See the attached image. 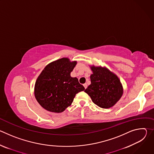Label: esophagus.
Instances as JSON below:
<instances>
[{
	"label": "esophagus",
	"instance_id": "esophagus-1",
	"mask_svg": "<svg viewBox=\"0 0 154 154\" xmlns=\"http://www.w3.org/2000/svg\"><path fill=\"white\" fill-rule=\"evenodd\" d=\"M83 86H84V87H85V89L86 88L87 86H88V85H87V84H86V83H85V84H83Z\"/></svg>",
	"mask_w": 154,
	"mask_h": 154
}]
</instances>
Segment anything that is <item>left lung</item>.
<instances>
[{
    "label": "left lung",
    "mask_w": 154,
    "mask_h": 154,
    "mask_svg": "<svg viewBox=\"0 0 154 154\" xmlns=\"http://www.w3.org/2000/svg\"><path fill=\"white\" fill-rule=\"evenodd\" d=\"M91 85L85 92L93 102L103 108L113 106L122 95V86L118 77L106 68L91 67Z\"/></svg>",
    "instance_id": "left-lung-1"
}]
</instances>
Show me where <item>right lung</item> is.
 I'll return each mask as SVG.
<instances>
[{
  "label": "right lung",
  "instance_id": "add662e5",
  "mask_svg": "<svg viewBox=\"0 0 154 154\" xmlns=\"http://www.w3.org/2000/svg\"><path fill=\"white\" fill-rule=\"evenodd\" d=\"M76 63L63 58L49 64L42 71L35 83V95L44 108L63 112L72 103L75 94L84 91L78 79L71 77Z\"/></svg>",
  "mask_w": 154,
  "mask_h": 154
}]
</instances>
